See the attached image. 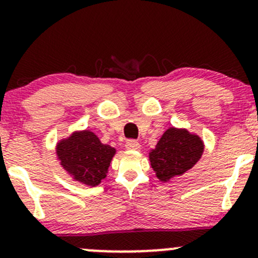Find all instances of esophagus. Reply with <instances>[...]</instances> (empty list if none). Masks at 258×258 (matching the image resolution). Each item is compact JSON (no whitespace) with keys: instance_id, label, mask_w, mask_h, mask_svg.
I'll return each instance as SVG.
<instances>
[{"instance_id":"esophagus-1","label":"esophagus","mask_w":258,"mask_h":258,"mask_svg":"<svg viewBox=\"0 0 258 258\" xmlns=\"http://www.w3.org/2000/svg\"><path fill=\"white\" fill-rule=\"evenodd\" d=\"M125 148L128 149V150H139L140 149V144L139 141L137 140H128L125 143Z\"/></svg>"}]
</instances>
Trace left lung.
Listing matches in <instances>:
<instances>
[{
	"instance_id": "left-lung-1",
	"label": "left lung",
	"mask_w": 258,
	"mask_h": 258,
	"mask_svg": "<svg viewBox=\"0 0 258 258\" xmlns=\"http://www.w3.org/2000/svg\"><path fill=\"white\" fill-rule=\"evenodd\" d=\"M204 143L201 137L184 128L171 126L149 152V160L157 178L162 182L189 171L201 160Z\"/></svg>"
}]
</instances>
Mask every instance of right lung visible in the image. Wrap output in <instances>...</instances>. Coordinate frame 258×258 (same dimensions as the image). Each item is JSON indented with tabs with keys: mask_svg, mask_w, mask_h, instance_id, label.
<instances>
[{
	"mask_svg": "<svg viewBox=\"0 0 258 258\" xmlns=\"http://www.w3.org/2000/svg\"><path fill=\"white\" fill-rule=\"evenodd\" d=\"M56 157L74 181L96 187L106 178L115 149L91 130H77L56 144Z\"/></svg>",
	"mask_w": 258,
	"mask_h": 258,
	"instance_id": "add662e5",
	"label": "right lung"
}]
</instances>
